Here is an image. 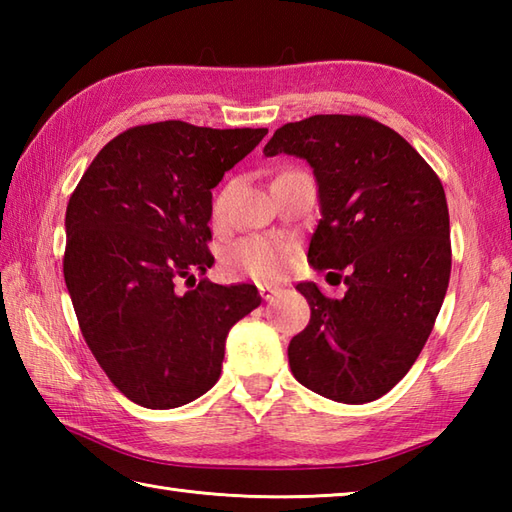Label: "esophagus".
Returning <instances> with one entry per match:
<instances>
[{
	"label": "esophagus",
	"instance_id": "34e87169",
	"mask_svg": "<svg viewBox=\"0 0 512 512\" xmlns=\"http://www.w3.org/2000/svg\"><path fill=\"white\" fill-rule=\"evenodd\" d=\"M279 292V288L277 286H268V284H264V286H259V295H262L266 301L268 299H273L275 295Z\"/></svg>",
	"mask_w": 512,
	"mask_h": 512
}]
</instances>
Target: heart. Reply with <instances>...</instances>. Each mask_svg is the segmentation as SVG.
I'll use <instances>...</instances> for the list:
<instances>
[{"instance_id":"b5f03b06","label":"heart","mask_w":512,"mask_h":512,"mask_svg":"<svg viewBox=\"0 0 512 512\" xmlns=\"http://www.w3.org/2000/svg\"><path fill=\"white\" fill-rule=\"evenodd\" d=\"M233 187H226L213 202V222L226 215ZM295 262V244L279 235H246L222 248L220 266L228 279H250L257 284H275L284 279Z\"/></svg>"}]
</instances>
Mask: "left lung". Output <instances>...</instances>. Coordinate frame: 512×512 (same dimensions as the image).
I'll list each match as a JSON object with an SVG mask.
<instances>
[{
    "instance_id": "8db88e82",
    "label": "left lung",
    "mask_w": 512,
    "mask_h": 512,
    "mask_svg": "<svg viewBox=\"0 0 512 512\" xmlns=\"http://www.w3.org/2000/svg\"><path fill=\"white\" fill-rule=\"evenodd\" d=\"M264 154L310 162L323 217L308 259L339 270L332 275L347 286L343 299H330L312 281L297 284L310 323L288 345L292 374L345 405L385 396L416 363L449 288V209L438 173L394 129L358 114L286 123Z\"/></svg>"
}]
</instances>
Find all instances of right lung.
<instances>
[{
  "mask_svg": "<svg viewBox=\"0 0 512 512\" xmlns=\"http://www.w3.org/2000/svg\"><path fill=\"white\" fill-rule=\"evenodd\" d=\"M266 134L138 125L99 151L70 195L65 286L94 358L140 407L173 409L206 394L228 330L262 303L255 286L195 284V275L215 262L211 189Z\"/></svg>",
  "mask_w": 512,
  "mask_h": 512,
  "instance_id": "1",
  "label": "right lung"
}]
</instances>
